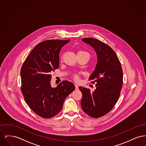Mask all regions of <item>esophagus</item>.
Here are the masks:
<instances>
[{
  "label": "esophagus",
  "instance_id": "34e87169",
  "mask_svg": "<svg viewBox=\"0 0 146 146\" xmlns=\"http://www.w3.org/2000/svg\"><path fill=\"white\" fill-rule=\"evenodd\" d=\"M75 85V88H76V90H78L79 89V88H78V86L76 85V84H75L74 85Z\"/></svg>",
  "mask_w": 146,
  "mask_h": 146
}]
</instances>
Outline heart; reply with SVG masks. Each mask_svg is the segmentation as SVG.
Returning a JSON list of instances; mask_svg holds the SVG:
<instances>
[{
  "label": "heart",
  "instance_id": "b5f03b06",
  "mask_svg": "<svg viewBox=\"0 0 146 146\" xmlns=\"http://www.w3.org/2000/svg\"><path fill=\"white\" fill-rule=\"evenodd\" d=\"M79 53L85 54H86V55H88L90 56L88 52L85 51H80L78 52V54H79ZM72 77H73V78L74 79V80H75L76 81H78V80H79V74H73L72 75Z\"/></svg>",
  "mask_w": 146,
  "mask_h": 146
}]
</instances>
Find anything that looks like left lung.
Instances as JSON below:
<instances>
[{
	"label": "left lung",
	"instance_id": "left-lung-1",
	"mask_svg": "<svg viewBox=\"0 0 146 146\" xmlns=\"http://www.w3.org/2000/svg\"><path fill=\"white\" fill-rule=\"evenodd\" d=\"M82 40L91 45L97 54V65L89 78L96 89L79 87L83 96L81 106L91 117L104 116L111 111L120 95L123 83V74L118 56L111 48L99 40L85 38Z\"/></svg>",
	"mask_w": 146,
	"mask_h": 146
}]
</instances>
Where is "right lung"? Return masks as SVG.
<instances>
[{"mask_svg": "<svg viewBox=\"0 0 146 146\" xmlns=\"http://www.w3.org/2000/svg\"><path fill=\"white\" fill-rule=\"evenodd\" d=\"M68 40L51 39L37 44L21 69V90L29 108L36 114L48 119L62 110L64 100L75 89L74 84L64 80L52 88V72L59 67L60 52Z\"/></svg>", "mask_w": 146, "mask_h": 146, "instance_id": "1", "label": "right lung"}]
</instances>
